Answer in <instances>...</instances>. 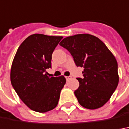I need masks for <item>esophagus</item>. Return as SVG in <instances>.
<instances>
[{
  "label": "esophagus",
  "instance_id": "34e87169",
  "mask_svg": "<svg viewBox=\"0 0 129 129\" xmlns=\"http://www.w3.org/2000/svg\"><path fill=\"white\" fill-rule=\"evenodd\" d=\"M71 78V76H66V80L68 81V80H69Z\"/></svg>",
  "mask_w": 129,
  "mask_h": 129
}]
</instances>
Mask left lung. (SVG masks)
Segmentation results:
<instances>
[{
  "mask_svg": "<svg viewBox=\"0 0 129 129\" xmlns=\"http://www.w3.org/2000/svg\"><path fill=\"white\" fill-rule=\"evenodd\" d=\"M60 45L71 53L83 78L74 92L80 105L96 109L105 105L117 87L119 76L116 58L100 39L90 34L67 37Z\"/></svg>",
  "mask_w": 129,
  "mask_h": 129,
  "instance_id": "obj_1",
  "label": "left lung"
}]
</instances>
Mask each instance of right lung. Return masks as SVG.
<instances>
[{"mask_svg":"<svg viewBox=\"0 0 129 129\" xmlns=\"http://www.w3.org/2000/svg\"><path fill=\"white\" fill-rule=\"evenodd\" d=\"M61 36L33 34L17 49L10 69V81L19 98L31 110L44 113L57 106L66 84L63 76L49 77L53 50Z\"/></svg>","mask_w":129,"mask_h":129,"instance_id":"right-lung-1","label":"right lung"}]
</instances>
